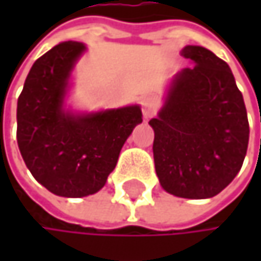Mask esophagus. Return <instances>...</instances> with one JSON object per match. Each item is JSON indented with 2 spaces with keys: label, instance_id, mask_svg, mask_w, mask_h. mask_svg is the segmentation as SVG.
Returning <instances> with one entry per match:
<instances>
[{
  "label": "esophagus",
  "instance_id": "esophagus-1",
  "mask_svg": "<svg viewBox=\"0 0 261 261\" xmlns=\"http://www.w3.org/2000/svg\"><path fill=\"white\" fill-rule=\"evenodd\" d=\"M157 107H159V104L154 96H145L142 99V113H143L145 119L152 118L157 112Z\"/></svg>",
  "mask_w": 261,
  "mask_h": 261
}]
</instances>
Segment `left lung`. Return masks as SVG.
Listing matches in <instances>:
<instances>
[{
    "label": "left lung",
    "instance_id": "1",
    "mask_svg": "<svg viewBox=\"0 0 261 261\" xmlns=\"http://www.w3.org/2000/svg\"><path fill=\"white\" fill-rule=\"evenodd\" d=\"M186 68L172 83L154 130V163L162 187L180 198L222 192L240 171L249 140L242 92L228 65L202 46L187 45Z\"/></svg>",
    "mask_w": 261,
    "mask_h": 261
}]
</instances>
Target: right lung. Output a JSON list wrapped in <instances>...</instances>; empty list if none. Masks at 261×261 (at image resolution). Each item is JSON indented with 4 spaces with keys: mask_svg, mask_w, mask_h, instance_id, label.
<instances>
[{
    "mask_svg": "<svg viewBox=\"0 0 261 261\" xmlns=\"http://www.w3.org/2000/svg\"><path fill=\"white\" fill-rule=\"evenodd\" d=\"M63 42L39 57L18 98V146L33 177L59 196L98 192L115 169L122 145L142 122L137 106L72 116L62 109L69 72L84 51Z\"/></svg>",
    "mask_w": 261,
    "mask_h": 261,
    "instance_id": "obj_1",
    "label": "right lung"
}]
</instances>
